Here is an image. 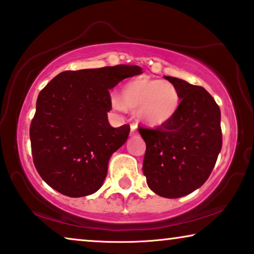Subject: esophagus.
Masks as SVG:
<instances>
[{"label": "esophagus", "mask_w": 254, "mask_h": 254, "mask_svg": "<svg viewBox=\"0 0 254 254\" xmlns=\"http://www.w3.org/2000/svg\"><path fill=\"white\" fill-rule=\"evenodd\" d=\"M136 125H130V135L131 136H135L136 135Z\"/></svg>", "instance_id": "obj_1"}]
</instances>
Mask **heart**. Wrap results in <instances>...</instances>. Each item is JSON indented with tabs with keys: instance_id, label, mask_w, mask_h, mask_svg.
Segmentation results:
<instances>
[{
	"instance_id": "obj_1",
	"label": "heart",
	"mask_w": 254,
	"mask_h": 254,
	"mask_svg": "<svg viewBox=\"0 0 254 254\" xmlns=\"http://www.w3.org/2000/svg\"><path fill=\"white\" fill-rule=\"evenodd\" d=\"M112 107L117 111L136 110V117L148 126H163L175 117L180 107V92L167 80L135 78L123 88L121 98H112Z\"/></svg>"
}]
</instances>
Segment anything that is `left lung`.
Here are the masks:
<instances>
[{
  "label": "left lung",
  "instance_id": "left-lung-1",
  "mask_svg": "<svg viewBox=\"0 0 254 254\" xmlns=\"http://www.w3.org/2000/svg\"><path fill=\"white\" fill-rule=\"evenodd\" d=\"M180 92V107L169 123L140 127L146 142L143 174L154 192L166 198L189 195L209 179L222 149L220 110L202 86L164 77Z\"/></svg>",
  "mask_w": 254,
  "mask_h": 254
}]
</instances>
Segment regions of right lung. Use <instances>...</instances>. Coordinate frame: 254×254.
Listing matches in <instances>:
<instances>
[{
	"mask_svg": "<svg viewBox=\"0 0 254 254\" xmlns=\"http://www.w3.org/2000/svg\"><path fill=\"white\" fill-rule=\"evenodd\" d=\"M142 73L136 65L64 71L39 92L30 125L34 164L45 183L68 197L94 193L103 186L112 154L130 128L112 127L110 90Z\"/></svg>",
	"mask_w": 254,
	"mask_h": 254,
	"instance_id": "1",
	"label": "right lung"
}]
</instances>
